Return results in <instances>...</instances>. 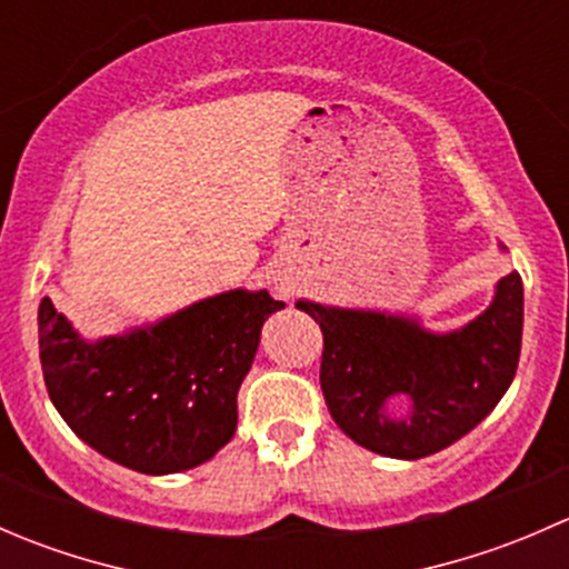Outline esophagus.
<instances>
[{"label": "esophagus", "instance_id": "esophagus-1", "mask_svg": "<svg viewBox=\"0 0 569 569\" xmlns=\"http://www.w3.org/2000/svg\"><path fill=\"white\" fill-rule=\"evenodd\" d=\"M280 291H289V289H286V286H280Z\"/></svg>", "mask_w": 569, "mask_h": 569}]
</instances>
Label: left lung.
Segmentation results:
<instances>
[{"label":"left lung","mask_w":569,"mask_h":569,"mask_svg":"<svg viewBox=\"0 0 569 569\" xmlns=\"http://www.w3.org/2000/svg\"><path fill=\"white\" fill-rule=\"evenodd\" d=\"M321 327V393L332 421L363 449L418 460L468 435L501 401L518 371L523 280H498L481 317L449 336L375 311L297 302ZM411 401L396 419L388 403Z\"/></svg>","instance_id":"1"}]
</instances>
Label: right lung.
<instances>
[{"mask_svg": "<svg viewBox=\"0 0 569 569\" xmlns=\"http://www.w3.org/2000/svg\"><path fill=\"white\" fill-rule=\"evenodd\" d=\"M283 302L226 291L146 330L88 343L49 297L38 308L46 391L68 427L112 462L178 473L237 432V393L261 325Z\"/></svg>", "mask_w": 569, "mask_h": 569, "instance_id": "add662e5", "label": "right lung"}]
</instances>
